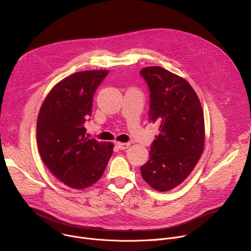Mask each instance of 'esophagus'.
I'll return each instance as SVG.
<instances>
[{
    "label": "esophagus",
    "instance_id": "34e87169",
    "mask_svg": "<svg viewBox=\"0 0 251 251\" xmlns=\"http://www.w3.org/2000/svg\"><path fill=\"white\" fill-rule=\"evenodd\" d=\"M117 147L120 149V150H126L130 147V143L129 142H117Z\"/></svg>",
    "mask_w": 251,
    "mask_h": 251
}]
</instances>
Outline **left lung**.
I'll use <instances>...</instances> for the list:
<instances>
[{
	"label": "left lung",
	"mask_w": 251,
	"mask_h": 251,
	"mask_svg": "<svg viewBox=\"0 0 251 251\" xmlns=\"http://www.w3.org/2000/svg\"><path fill=\"white\" fill-rule=\"evenodd\" d=\"M151 90L150 121L159 125L150 160L140 168L143 180L165 192L185 180L204 149L201 100L185 79L159 66L140 70Z\"/></svg>",
	"instance_id": "left-lung-1"
}]
</instances>
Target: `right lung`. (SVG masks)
Returning <instances> with one entry per match:
<instances>
[{
    "instance_id": "obj_1",
    "label": "right lung",
    "mask_w": 251,
    "mask_h": 251,
    "mask_svg": "<svg viewBox=\"0 0 251 251\" xmlns=\"http://www.w3.org/2000/svg\"><path fill=\"white\" fill-rule=\"evenodd\" d=\"M109 70L76 72L58 82L46 97L36 122L39 154L66 186L85 189L101 177L113 153L112 142L85 135L95 91Z\"/></svg>"
}]
</instances>
